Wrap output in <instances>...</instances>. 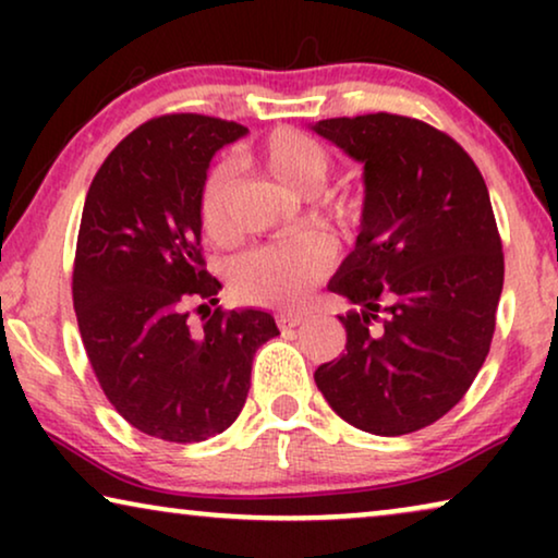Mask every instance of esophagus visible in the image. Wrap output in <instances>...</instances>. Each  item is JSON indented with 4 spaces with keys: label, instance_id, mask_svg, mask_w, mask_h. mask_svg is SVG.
I'll use <instances>...</instances> for the list:
<instances>
[{
    "label": "esophagus",
    "instance_id": "obj_1",
    "mask_svg": "<svg viewBox=\"0 0 558 558\" xmlns=\"http://www.w3.org/2000/svg\"><path fill=\"white\" fill-rule=\"evenodd\" d=\"M304 323V315H279L277 325L281 330H292V327H300Z\"/></svg>",
    "mask_w": 558,
    "mask_h": 558
}]
</instances>
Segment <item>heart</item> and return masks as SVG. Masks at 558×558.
<instances>
[{
  "mask_svg": "<svg viewBox=\"0 0 558 558\" xmlns=\"http://www.w3.org/2000/svg\"><path fill=\"white\" fill-rule=\"evenodd\" d=\"M251 159L289 193L307 197V218L312 223L340 233H353L361 226V197L353 193H317L330 174V155L315 140L294 129H277L266 136ZM228 167H210L195 203L197 226L210 243L228 241ZM330 258V243L317 233H296L266 243L235 258L231 269L233 292L241 300L266 307H294L325 277Z\"/></svg>",
  "mask_w": 558,
  "mask_h": 558,
  "instance_id": "b5f03b06",
  "label": "heart"
}]
</instances>
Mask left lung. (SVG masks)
<instances>
[{
    "label": "left lung",
    "mask_w": 558,
    "mask_h": 558,
    "mask_svg": "<svg viewBox=\"0 0 558 558\" xmlns=\"http://www.w3.org/2000/svg\"><path fill=\"white\" fill-rule=\"evenodd\" d=\"M363 162L355 248L330 281L355 310L345 353L315 384L335 414L378 437L418 432L462 401L483 368L502 292L490 195L452 136L399 113L317 121Z\"/></svg>",
    "instance_id": "1"
}]
</instances>
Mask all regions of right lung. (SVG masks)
Wrapping results in <instances>:
<instances>
[{"label": "right lung", "mask_w": 558, "mask_h": 558, "mask_svg": "<svg viewBox=\"0 0 558 558\" xmlns=\"http://www.w3.org/2000/svg\"><path fill=\"white\" fill-rule=\"evenodd\" d=\"M248 129L167 113L124 136L90 182L73 264V307L98 386L134 429L205 441L241 414L258 345L279 335L262 310H223L205 269L197 190L223 144ZM204 325L189 319L192 307Z\"/></svg>", "instance_id": "1"}]
</instances>
